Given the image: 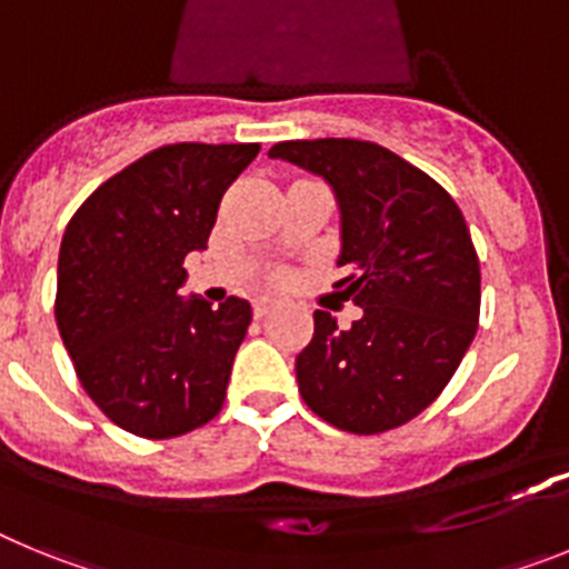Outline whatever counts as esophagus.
Returning <instances> with one entry per match:
<instances>
[{"mask_svg":"<svg viewBox=\"0 0 569 569\" xmlns=\"http://www.w3.org/2000/svg\"><path fill=\"white\" fill-rule=\"evenodd\" d=\"M270 310H273V301H270V299H259V301H256V305H253L256 319H264V316H268Z\"/></svg>","mask_w":569,"mask_h":569,"instance_id":"esophagus-1","label":"esophagus"}]
</instances>
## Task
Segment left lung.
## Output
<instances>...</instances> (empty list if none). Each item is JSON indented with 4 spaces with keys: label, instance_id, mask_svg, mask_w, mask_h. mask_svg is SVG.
<instances>
[{
    "label": "left lung",
    "instance_id": "obj_1",
    "mask_svg": "<svg viewBox=\"0 0 569 569\" xmlns=\"http://www.w3.org/2000/svg\"><path fill=\"white\" fill-rule=\"evenodd\" d=\"M330 184L339 204L347 330L325 310L296 356L301 399L339 430L405 425L453 379L479 328L481 273L453 196L393 150L359 139H296L268 150Z\"/></svg>",
    "mask_w": 569,
    "mask_h": 569
}]
</instances>
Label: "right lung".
I'll return each mask as SVG.
<instances>
[{"instance_id":"add662e5","label":"right lung","mask_w":569,"mask_h":569,"mask_svg":"<svg viewBox=\"0 0 569 569\" xmlns=\"http://www.w3.org/2000/svg\"><path fill=\"white\" fill-rule=\"evenodd\" d=\"M259 144H164L102 184L59 248L57 325L84 393L113 425L173 439L222 410L253 310L182 296L219 202Z\"/></svg>"}]
</instances>
